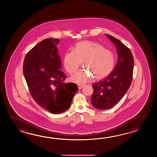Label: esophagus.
<instances>
[{"label": "esophagus", "mask_w": 157, "mask_h": 157, "mask_svg": "<svg viewBox=\"0 0 157 157\" xmlns=\"http://www.w3.org/2000/svg\"><path fill=\"white\" fill-rule=\"evenodd\" d=\"M78 89L80 90L81 89H82L83 87V85H81V84H78Z\"/></svg>", "instance_id": "esophagus-1"}]
</instances>
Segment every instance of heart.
Returning <instances> with one entry per match:
<instances>
[{
    "label": "heart",
    "instance_id": "heart-1",
    "mask_svg": "<svg viewBox=\"0 0 157 157\" xmlns=\"http://www.w3.org/2000/svg\"><path fill=\"white\" fill-rule=\"evenodd\" d=\"M115 60L113 52L93 41L78 42L74 50L66 52L63 58L64 68L70 75L76 72L82 62L89 70H80L72 76V81L77 83H86L94 76L97 79L107 77L113 70Z\"/></svg>",
    "mask_w": 157,
    "mask_h": 157
}]
</instances>
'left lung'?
Returning a JSON list of instances; mask_svg holds the SVG:
<instances>
[{"mask_svg":"<svg viewBox=\"0 0 157 157\" xmlns=\"http://www.w3.org/2000/svg\"><path fill=\"white\" fill-rule=\"evenodd\" d=\"M107 36L115 44L118 58L113 71L103 80L92 85L91 103L101 110L112 108L124 97L132 82L134 65L130 49L114 37Z\"/></svg>","mask_w":157,"mask_h":157,"instance_id":"1","label":"left lung"}]
</instances>
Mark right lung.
Here are the masks:
<instances>
[{"label": "right lung", "instance_id": "obj_1", "mask_svg": "<svg viewBox=\"0 0 157 157\" xmlns=\"http://www.w3.org/2000/svg\"><path fill=\"white\" fill-rule=\"evenodd\" d=\"M58 39L40 41L26 54L23 72L31 97L38 105L54 114L70 107L78 86L65 83L66 75L60 70L62 62L57 50Z\"/></svg>", "mask_w": 157, "mask_h": 157}]
</instances>
